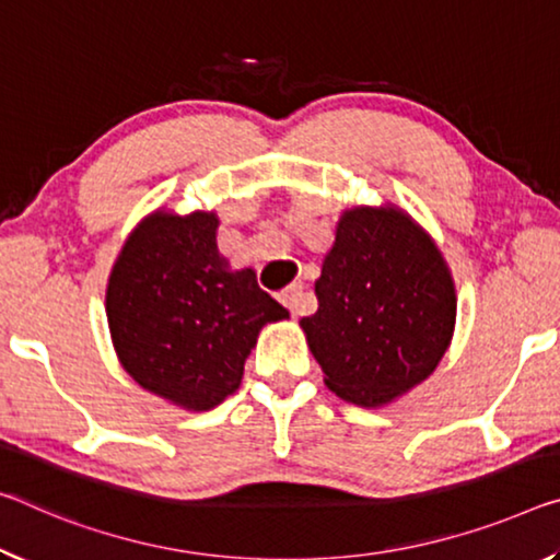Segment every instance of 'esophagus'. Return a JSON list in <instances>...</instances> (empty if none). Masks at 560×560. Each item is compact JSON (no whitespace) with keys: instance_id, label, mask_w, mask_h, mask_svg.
Segmentation results:
<instances>
[{"instance_id":"34e87169","label":"esophagus","mask_w":560,"mask_h":560,"mask_svg":"<svg viewBox=\"0 0 560 560\" xmlns=\"http://www.w3.org/2000/svg\"><path fill=\"white\" fill-rule=\"evenodd\" d=\"M279 301L289 308L291 314H296V316L308 314V301L304 296V289H301V283H289V287L279 294Z\"/></svg>"}]
</instances>
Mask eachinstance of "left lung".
Masks as SVG:
<instances>
[{"mask_svg":"<svg viewBox=\"0 0 560 560\" xmlns=\"http://www.w3.org/2000/svg\"><path fill=\"white\" fill-rule=\"evenodd\" d=\"M301 318L326 386L376 408L433 374L456 324V287L433 238L392 207L346 209Z\"/></svg>","mask_w":560,"mask_h":560,"instance_id":"left-lung-1","label":"left lung"}]
</instances>
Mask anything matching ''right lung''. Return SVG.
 <instances>
[{
  "mask_svg": "<svg viewBox=\"0 0 560 560\" xmlns=\"http://www.w3.org/2000/svg\"><path fill=\"white\" fill-rule=\"evenodd\" d=\"M217 229L214 211H154L124 242L106 287L124 371L186 411H209L232 396L261 328L289 318L254 269H229Z\"/></svg>",
  "mask_w": 560,
  "mask_h": 560,
  "instance_id": "1",
  "label": "right lung"
}]
</instances>
